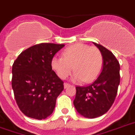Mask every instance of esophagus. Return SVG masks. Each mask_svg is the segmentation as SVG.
I'll use <instances>...</instances> for the list:
<instances>
[{"instance_id": "esophagus-1", "label": "esophagus", "mask_w": 135, "mask_h": 135, "mask_svg": "<svg viewBox=\"0 0 135 135\" xmlns=\"http://www.w3.org/2000/svg\"><path fill=\"white\" fill-rule=\"evenodd\" d=\"M69 84H67V83H64V89H66V88H68L69 86Z\"/></svg>"}]
</instances>
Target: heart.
<instances>
[{
  "label": "heart",
  "mask_w": 135,
  "mask_h": 135,
  "mask_svg": "<svg viewBox=\"0 0 135 135\" xmlns=\"http://www.w3.org/2000/svg\"><path fill=\"white\" fill-rule=\"evenodd\" d=\"M63 57L52 58L51 65L56 74L64 79L72 71V80L76 82H91L99 74L103 66V56L100 50L86 44H76L66 48Z\"/></svg>",
  "instance_id": "obj_1"
}]
</instances>
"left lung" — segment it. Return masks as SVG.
<instances>
[{"instance_id":"left-lung-1","label":"left lung","mask_w":135,"mask_h":135,"mask_svg":"<svg viewBox=\"0 0 135 135\" xmlns=\"http://www.w3.org/2000/svg\"><path fill=\"white\" fill-rule=\"evenodd\" d=\"M102 52L103 66L100 74L86 86H76L74 105L78 113L86 118L103 115L115 99L120 81L119 64L114 55L102 45L93 43Z\"/></svg>"}]
</instances>
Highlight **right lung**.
Instances as JSON below:
<instances>
[{
    "label": "right lung",
    "instance_id": "obj_1",
    "mask_svg": "<svg viewBox=\"0 0 135 135\" xmlns=\"http://www.w3.org/2000/svg\"><path fill=\"white\" fill-rule=\"evenodd\" d=\"M64 44H40L27 49L12 67V88L25 115L44 119L52 114L64 82L52 70L51 61Z\"/></svg>",
    "mask_w": 135,
    "mask_h": 135
}]
</instances>
